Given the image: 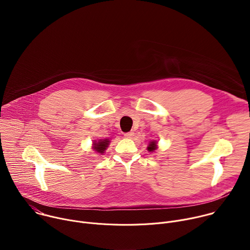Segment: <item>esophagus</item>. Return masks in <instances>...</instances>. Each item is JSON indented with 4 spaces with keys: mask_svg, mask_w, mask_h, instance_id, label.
<instances>
[{
    "mask_svg": "<svg viewBox=\"0 0 250 250\" xmlns=\"http://www.w3.org/2000/svg\"><path fill=\"white\" fill-rule=\"evenodd\" d=\"M124 135H125V137H126V138H131V137L134 135V133L131 132V131H129V132H125Z\"/></svg>",
    "mask_w": 250,
    "mask_h": 250,
    "instance_id": "esophagus-1",
    "label": "esophagus"
}]
</instances>
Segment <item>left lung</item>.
<instances>
[{
    "label": "left lung",
    "mask_w": 250,
    "mask_h": 250,
    "mask_svg": "<svg viewBox=\"0 0 250 250\" xmlns=\"http://www.w3.org/2000/svg\"><path fill=\"white\" fill-rule=\"evenodd\" d=\"M147 149H148V151L155 150L156 149V141H151L149 146H148V147H147Z\"/></svg>",
    "instance_id": "left-lung-1"
}]
</instances>
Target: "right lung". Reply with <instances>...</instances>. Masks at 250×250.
<instances>
[{
  "mask_svg": "<svg viewBox=\"0 0 250 250\" xmlns=\"http://www.w3.org/2000/svg\"><path fill=\"white\" fill-rule=\"evenodd\" d=\"M109 146V140L108 139H104L100 140L99 142H95L94 144V149L97 150L99 153H104L105 148Z\"/></svg>",
  "mask_w": 250,
  "mask_h": 250,
  "instance_id": "add662e5",
  "label": "right lung"
}]
</instances>
